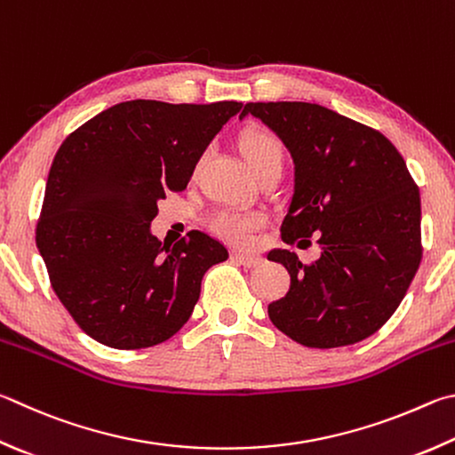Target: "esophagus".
I'll list each match as a JSON object with an SVG mask.
<instances>
[{"mask_svg": "<svg viewBox=\"0 0 455 455\" xmlns=\"http://www.w3.org/2000/svg\"><path fill=\"white\" fill-rule=\"evenodd\" d=\"M230 256H233V260H236L238 264H243V267H249V268L259 267V264L262 262L259 254H251V252H236L235 251Z\"/></svg>", "mask_w": 455, "mask_h": 455, "instance_id": "1", "label": "esophagus"}]
</instances>
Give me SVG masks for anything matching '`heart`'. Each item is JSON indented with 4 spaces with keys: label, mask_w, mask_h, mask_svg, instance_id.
I'll return each instance as SVG.
<instances>
[{
    "label": "heart",
    "mask_w": 455,
    "mask_h": 455,
    "mask_svg": "<svg viewBox=\"0 0 455 455\" xmlns=\"http://www.w3.org/2000/svg\"><path fill=\"white\" fill-rule=\"evenodd\" d=\"M243 155L251 169L256 172L268 163H283L284 147L283 141L270 133L267 129H252L243 137L241 141ZM264 225V217L254 211H241V209H219L211 214L209 227L212 233H217L220 238L228 243L244 244L249 241L252 230Z\"/></svg>",
    "instance_id": "b5f03b06"
}]
</instances>
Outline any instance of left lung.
I'll return each instance as SVG.
<instances>
[{"label": "left lung", "instance_id": "obj_1", "mask_svg": "<svg viewBox=\"0 0 455 455\" xmlns=\"http://www.w3.org/2000/svg\"><path fill=\"white\" fill-rule=\"evenodd\" d=\"M283 139L296 163L286 244L322 251L300 262L286 249L291 291L268 304L280 332L308 348H338L378 332L406 296L422 262V204L406 161L378 129L302 101L246 103Z\"/></svg>", "mask_w": 455, "mask_h": 455}]
</instances>
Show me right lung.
I'll return each instance as SVG.
<instances>
[{
    "instance_id": "obj_1",
    "label": "right lung",
    "mask_w": 455,
    "mask_h": 455,
    "mask_svg": "<svg viewBox=\"0 0 455 455\" xmlns=\"http://www.w3.org/2000/svg\"><path fill=\"white\" fill-rule=\"evenodd\" d=\"M243 103L113 105L65 139L49 169L36 243L49 283L76 324L117 350L175 336L191 318L204 272L227 246L191 230L172 246L148 225Z\"/></svg>"
}]
</instances>
